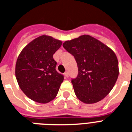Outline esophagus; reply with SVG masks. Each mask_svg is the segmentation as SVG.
<instances>
[{"mask_svg":"<svg viewBox=\"0 0 132 132\" xmlns=\"http://www.w3.org/2000/svg\"><path fill=\"white\" fill-rule=\"evenodd\" d=\"M64 76H65V77H66V78H68V72H64Z\"/></svg>","mask_w":132,"mask_h":132,"instance_id":"esophagus-1","label":"esophagus"}]
</instances>
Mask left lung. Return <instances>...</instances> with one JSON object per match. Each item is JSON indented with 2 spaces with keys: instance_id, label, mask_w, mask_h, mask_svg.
<instances>
[{
  "instance_id": "obj_1",
  "label": "left lung",
  "mask_w": 132,
  "mask_h": 132,
  "mask_svg": "<svg viewBox=\"0 0 132 132\" xmlns=\"http://www.w3.org/2000/svg\"><path fill=\"white\" fill-rule=\"evenodd\" d=\"M78 66L77 77L72 80L79 100L92 104L104 98L119 77V62L110 48L89 35L67 40L63 44Z\"/></svg>"
}]
</instances>
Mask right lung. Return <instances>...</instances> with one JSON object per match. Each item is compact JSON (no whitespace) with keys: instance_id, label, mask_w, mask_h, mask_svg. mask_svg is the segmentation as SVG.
Instances as JSON below:
<instances>
[{"instance_id":"add662e5","label":"right lung","mask_w":132,"mask_h":132,"mask_svg":"<svg viewBox=\"0 0 132 132\" xmlns=\"http://www.w3.org/2000/svg\"><path fill=\"white\" fill-rule=\"evenodd\" d=\"M61 40L42 35L30 42L18 57L16 80L22 91L31 100L47 103L55 98L64 77L57 72L53 55Z\"/></svg>"}]
</instances>
